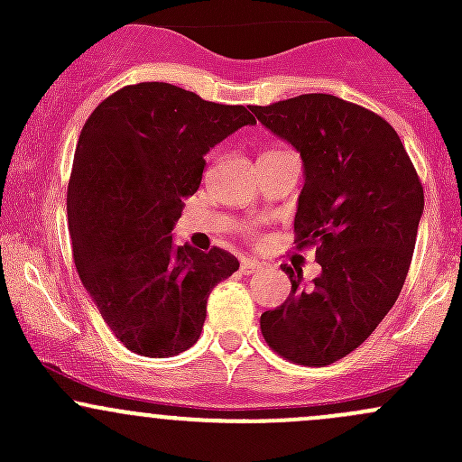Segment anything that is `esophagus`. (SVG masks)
Masks as SVG:
<instances>
[{"instance_id": "esophagus-1", "label": "esophagus", "mask_w": 462, "mask_h": 462, "mask_svg": "<svg viewBox=\"0 0 462 462\" xmlns=\"http://www.w3.org/2000/svg\"><path fill=\"white\" fill-rule=\"evenodd\" d=\"M261 268H263V263H261V261H257V259H244V261H241V273H245V274L257 273V270H261Z\"/></svg>"}]
</instances>
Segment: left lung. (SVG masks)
<instances>
[{"label": "left lung", "mask_w": 462, "mask_h": 462, "mask_svg": "<svg viewBox=\"0 0 462 462\" xmlns=\"http://www.w3.org/2000/svg\"><path fill=\"white\" fill-rule=\"evenodd\" d=\"M304 162L297 248L315 245L321 274L291 277V295L261 315L268 346L304 366L356 351L398 300L425 209L420 179L384 118L328 93L250 106Z\"/></svg>", "instance_id": "obj_1"}]
</instances>
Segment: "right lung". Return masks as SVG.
<instances>
[{
    "label": "right lung",
    "mask_w": 462,
    "mask_h": 462,
    "mask_svg": "<svg viewBox=\"0 0 462 462\" xmlns=\"http://www.w3.org/2000/svg\"><path fill=\"white\" fill-rule=\"evenodd\" d=\"M245 106L167 85H129L96 106L78 138L67 214L78 274L116 337L144 357L199 339L212 288L239 270L221 248L174 245L205 153L245 125Z\"/></svg>",
    "instance_id": "add662e5"
}]
</instances>
